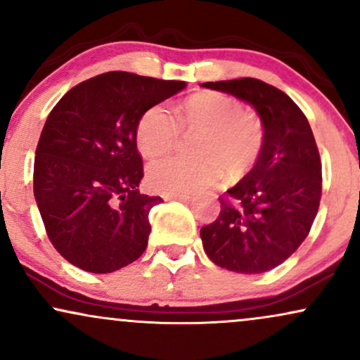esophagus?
Returning <instances> with one entry per match:
<instances>
[{
	"instance_id": "34e87169",
	"label": "esophagus",
	"mask_w": 360,
	"mask_h": 360,
	"mask_svg": "<svg viewBox=\"0 0 360 360\" xmlns=\"http://www.w3.org/2000/svg\"><path fill=\"white\" fill-rule=\"evenodd\" d=\"M162 198L166 201H172V199H176V201H191L193 199L191 194H162Z\"/></svg>"
}]
</instances>
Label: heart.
<instances>
[{"instance_id": "heart-1", "label": "heart", "mask_w": 360, "mask_h": 360, "mask_svg": "<svg viewBox=\"0 0 360 360\" xmlns=\"http://www.w3.org/2000/svg\"><path fill=\"white\" fill-rule=\"evenodd\" d=\"M183 132H198L196 158L171 155L147 169L150 188L164 194H189L228 176H243L265 149L266 129L257 112L219 92L194 94L177 103L172 115L164 107H150L137 124L136 141L144 155L155 158L177 146Z\"/></svg>"}]
</instances>
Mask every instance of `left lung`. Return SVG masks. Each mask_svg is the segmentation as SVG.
Here are the masks:
<instances>
[{
  "instance_id": "obj_1",
  "label": "left lung",
  "mask_w": 360,
  "mask_h": 360,
  "mask_svg": "<svg viewBox=\"0 0 360 360\" xmlns=\"http://www.w3.org/2000/svg\"><path fill=\"white\" fill-rule=\"evenodd\" d=\"M251 103L266 129L258 162L228 189L221 211L201 228L206 255L236 274H263L309 236L322 198V162L309 120L287 94L258 79L206 82Z\"/></svg>"
}]
</instances>
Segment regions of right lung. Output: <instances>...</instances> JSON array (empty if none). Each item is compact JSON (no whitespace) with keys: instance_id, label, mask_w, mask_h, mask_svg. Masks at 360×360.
<instances>
[{"instance_id":"add662e5","label":"right lung","mask_w":360,"mask_h":360,"mask_svg":"<svg viewBox=\"0 0 360 360\" xmlns=\"http://www.w3.org/2000/svg\"><path fill=\"white\" fill-rule=\"evenodd\" d=\"M184 86L107 72L73 86L51 109L37 146L33 193L49 240L68 263L110 274L146 251L149 211L162 199L139 193L137 124Z\"/></svg>"}]
</instances>
